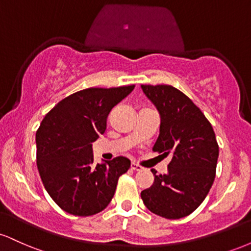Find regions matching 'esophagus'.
Listing matches in <instances>:
<instances>
[{
    "mask_svg": "<svg viewBox=\"0 0 251 251\" xmlns=\"http://www.w3.org/2000/svg\"><path fill=\"white\" fill-rule=\"evenodd\" d=\"M131 169L134 170V171H142L143 166L138 165V164H135V163H132V164H131Z\"/></svg>",
    "mask_w": 251,
    "mask_h": 251,
    "instance_id": "34e87169",
    "label": "esophagus"
}]
</instances>
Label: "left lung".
<instances>
[{"mask_svg":"<svg viewBox=\"0 0 251 251\" xmlns=\"http://www.w3.org/2000/svg\"><path fill=\"white\" fill-rule=\"evenodd\" d=\"M160 114L159 135L153 151L172 157L168 172L154 175L142 200L153 214L178 220L194 212L211 189L218 159V144L203 112L179 89L170 85H142Z\"/></svg>","mask_w":251,"mask_h":251,"instance_id":"1","label":"left lung"}]
</instances>
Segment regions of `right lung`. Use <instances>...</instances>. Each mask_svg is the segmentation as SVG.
I'll use <instances>...</instances> for the list:
<instances>
[{
	"label": "right lung",
	"instance_id": "1",
	"mask_svg": "<svg viewBox=\"0 0 251 251\" xmlns=\"http://www.w3.org/2000/svg\"><path fill=\"white\" fill-rule=\"evenodd\" d=\"M134 85L86 88L57 102L36 131V164L45 189L63 211L86 217L102 211L127 172L129 159L94 165L92 143L106 129L111 109Z\"/></svg>",
	"mask_w": 251,
	"mask_h": 251
}]
</instances>
